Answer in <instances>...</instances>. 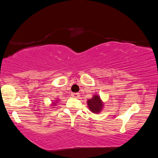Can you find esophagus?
<instances>
[{
	"label": "esophagus",
	"instance_id": "obj_1",
	"mask_svg": "<svg viewBox=\"0 0 158 158\" xmlns=\"http://www.w3.org/2000/svg\"><path fill=\"white\" fill-rule=\"evenodd\" d=\"M71 96L74 97V98H77V97L80 96V94L79 93H73V94H71Z\"/></svg>",
	"mask_w": 158,
	"mask_h": 158
}]
</instances>
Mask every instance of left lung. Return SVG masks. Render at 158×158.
<instances>
[{"label": "left lung", "instance_id": "obj_1", "mask_svg": "<svg viewBox=\"0 0 158 158\" xmlns=\"http://www.w3.org/2000/svg\"><path fill=\"white\" fill-rule=\"evenodd\" d=\"M87 103L90 111L94 114L99 113L103 108V103L101 100L100 96H97V95H95L91 99H89Z\"/></svg>", "mask_w": 158, "mask_h": 158}]
</instances>
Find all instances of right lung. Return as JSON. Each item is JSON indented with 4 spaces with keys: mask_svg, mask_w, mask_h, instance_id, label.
Instances as JSON below:
<instances>
[{
    "mask_svg": "<svg viewBox=\"0 0 158 158\" xmlns=\"http://www.w3.org/2000/svg\"><path fill=\"white\" fill-rule=\"evenodd\" d=\"M54 104H55V103H54Z\"/></svg>",
    "mask_w": 158,
    "mask_h": 158,
    "instance_id": "1",
    "label": "right lung"
}]
</instances>
